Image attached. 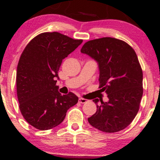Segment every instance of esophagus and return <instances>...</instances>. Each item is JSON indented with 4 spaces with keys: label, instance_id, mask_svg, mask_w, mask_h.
<instances>
[{
    "label": "esophagus",
    "instance_id": "esophagus-1",
    "mask_svg": "<svg viewBox=\"0 0 160 160\" xmlns=\"http://www.w3.org/2000/svg\"><path fill=\"white\" fill-rule=\"evenodd\" d=\"M88 100H86V99L83 98H79V102L81 104H84V103H86L87 102Z\"/></svg>",
    "mask_w": 160,
    "mask_h": 160
}]
</instances>
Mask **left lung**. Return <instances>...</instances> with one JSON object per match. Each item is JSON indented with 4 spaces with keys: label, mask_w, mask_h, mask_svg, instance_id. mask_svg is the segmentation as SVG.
<instances>
[{
    "label": "left lung",
    "mask_w": 160,
    "mask_h": 160,
    "mask_svg": "<svg viewBox=\"0 0 160 160\" xmlns=\"http://www.w3.org/2000/svg\"><path fill=\"white\" fill-rule=\"evenodd\" d=\"M80 51L98 62L99 88L109 98L97 104L89 124L108 133L124 129L137 115L143 95V72L135 50L123 40L102 38L87 41Z\"/></svg>",
    "instance_id": "left-lung-1"
}]
</instances>
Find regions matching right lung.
Wrapping results in <instances>:
<instances>
[{"label": "right lung", "mask_w": 160, "mask_h": 160, "mask_svg": "<svg viewBox=\"0 0 160 160\" xmlns=\"http://www.w3.org/2000/svg\"><path fill=\"white\" fill-rule=\"evenodd\" d=\"M58 32L38 34L24 49L16 71L19 109L25 120L39 130H48L65 120L78 103L74 93L62 95L56 86L62 60L82 43Z\"/></svg>", "instance_id": "1"}]
</instances>
